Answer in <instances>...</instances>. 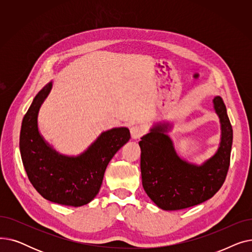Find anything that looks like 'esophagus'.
Segmentation results:
<instances>
[{
	"label": "esophagus",
	"instance_id": "obj_1",
	"mask_svg": "<svg viewBox=\"0 0 252 252\" xmlns=\"http://www.w3.org/2000/svg\"><path fill=\"white\" fill-rule=\"evenodd\" d=\"M144 135V128L142 126L135 125L130 127V136L133 139H140Z\"/></svg>",
	"mask_w": 252,
	"mask_h": 252
}]
</instances>
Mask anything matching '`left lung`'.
Segmentation results:
<instances>
[{
    "instance_id": "obj_1",
    "label": "left lung",
    "mask_w": 252,
    "mask_h": 252,
    "mask_svg": "<svg viewBox=\"0 0 252 252\" xmlns=\"http://www.w3.org/2000/svg\"><path fill=\"white\" fill-rule=\"evenodd\" d=\"M214 107L219 115L221 137L216 154L202 165L183 160L166 135L168 124H157L141 138V174L145 192L163 210H179L200 204L213 197L226 180L233 143V128L220 96Z\"/></svg>"
}]
</instances>
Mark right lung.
I'll return each mask as SVG.
<instances>
[{"mask_svg": "<svg viewBox=\"0 0 252 252\" xmlns=\"http://www.w3.org/2000/svg\"><path fill=\"white\" fill-rule=\"evenodd\" d=\"M51 89L52 82L37 93L23 117L19 139L21 159L29 180L45 199L82 206L96 197L106 167L128 142L130 134L127 127H114L102 133L81 155L58 153L44 140L37 127L39 108Z\"/></svg>", "mask_w": 252, "mask_h": 252, "instance_id": "1", "label": "right lung"}]
</instances>
